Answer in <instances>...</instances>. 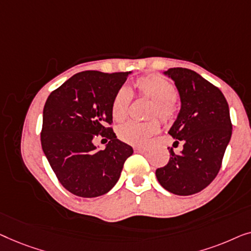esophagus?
Masks as SVG:
<instances>
[{
    "instance_id": "esophagus-1",
    "label": "esophagus",
    "mask_w": 251,
    "mask_h": 251,
    "mask_svg": "<svg viewBox=\"0 0 251 251\" xmlns=\"http://www.w3.org/2000/svg\"><path fill=\"white\" fill-rule=\"evenodd\" d=\"M134 150H135V152H140V153L147 152V151H148L147 148H142V147H135V148H134Z\"/></svg>"
}]
</instances>
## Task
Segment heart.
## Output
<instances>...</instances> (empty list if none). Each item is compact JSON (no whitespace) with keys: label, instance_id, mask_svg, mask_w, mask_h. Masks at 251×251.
Returning <instances> with one entry per match:
<instances>
[{"label":"heart","instance_id":"1","mask_svg":"<svg viewBox=\"0 0 251 251\" xmlns=\"http://www.w3.org/2000/svg\"><path fill=\"white\" fill-rule=\"evenodd\" d=\"M136 89L144 97L153 101L151 107V116H158L167 121L174 115V101L176 99V90L173 84L160 75H149L140 77L135 82ZM129 90L122 87L117 91L111 104V115L116 122L124 121L130 102ZM160 129L157 121L147 123L129 122L118 128L119 139L133 146H146L151 137Z\"/></svg>","mask_w":251,"mask_h":251}]
</instances>
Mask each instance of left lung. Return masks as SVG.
Instances as JSON below:
<instances>
[{
	"label": "left lung",
	"mask_w": 251,
	"mask_h": 251,
	"mask_svg": "<svg viewBox=\"0 0 251 251\" xmlns=\"http://www.w3.org/2000/svg\"><path fill=\"white\" fill-rule=\"evenodd\" d=\"M177 89L181 109L168 133L182 141L183 150H169L168 164L158 168V182L168 192L190 196L208 186L220 172L230 143V109L223 93L193 70L171 68L162 73Z\"/></svg>",
	"instance_id": "8db88e82"
}]
</instances>
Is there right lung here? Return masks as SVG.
<instances>
[{
    "instance_id": "right-lung-1",
    "label": "right lung",
    "mask_w": 251,
    "mask_h": 251,
    "mask_svg": "<svg viewBox=\"0 0 251 251\" xmlns=\"http://www.w3.org/2000/svg\"><path fill=\"white\" fill-rule=\"evenodd\" d=\"M132 72L76 74L49 95L43 110L42 149L63 188L94 198L114 188L133 148L107 127L114 97ZM97 137L111 140L104 151Z\"/></svg>"
}]
</instances>
